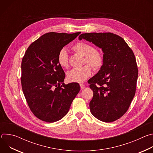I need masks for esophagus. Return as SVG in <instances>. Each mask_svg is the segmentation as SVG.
Listing matches in <instances>:
<instances>
[{
  "label": "esophagus",
  "mask_w": 153,
  "mask_h": 153,
  "mask_svg": "<svg viewBox=\"0 0 153 153\" xmlns=\"http://www.w3.org/2000/svg\"><path fill=\"white\" fill-rule=\"evenodd\" d=\"M80 88H81V90H83V89H84L85 88V85H84V84H80Z\"/></svg>",
  "instance_id": "esophagus-1"
}]
</instances>
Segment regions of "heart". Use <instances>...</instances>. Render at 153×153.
<instances>
[{
	"mask_svg": "<svg viewBox=\"0 0 153 153\" xmlns=\"http://www.w3.org/2000/svg\"><path fill=\"white\" fill-rule=\"evenodd\" d=\"M73 50L84 57V63H88L95 71L100 70L103 65L104 59L102 53L98 50L83 42H78L73 47ZM57 62L62 68L68 67V54L65 48L61 49L57 54ZM91 68L86 65L80 68L69 71L67 77L70 82L81 83L89 78L92 73Z\"/></svg>",
	"mask_w": 153,
	"mask_h": 153,
	"instance_id": "b5f03b06",
	"label": "heart"
}]
</instances>
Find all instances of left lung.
Returning a JSON list of instances; mask_svg holds the SVG:
<instances>
[{
	"mask_svg": "<svg viewBox=\"0 0 153 153\" xmlns=\"http://www.w3.org/2000/svg\"><path fill=\"white\" fill-rule=\"evenodd\" d=\"M79 39L92 42L103 53L102 67L88 80L93 91L91 113L102 122H114L127 111L135 95L138 77L135 56L124 39L113 33H83Z\"/></svg>",
	"mask_w": 153,
	"mask_h": 153,
	"instance_id": "8db88e82",
	"label": "left lung"
}]
</instances>
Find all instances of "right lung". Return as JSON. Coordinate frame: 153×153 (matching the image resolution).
<instances>
[{"mask_svg":"<svg viewBox=\"0 0 153 153\" xmlns=\"http://www.w3.org/2000/svg\"><path fill=\"white\" fill-rule=\"evenodd\" d=\"M80 34L46 33L31 43L22 59V90L31 111L43 121L62 119L80 90L78 83L64 84L65 74L57 59L59 51Z\"/></svg>","mask_w":153,"mask_h":153,"instance_id":"add662e5","label":"right lung"}]
</instances>
